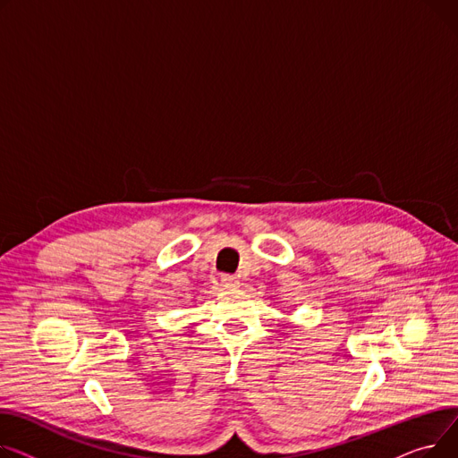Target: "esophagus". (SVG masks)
I'll use <instances>...</instances> for the list:
<instances>
[{
	"mask_svg": "<svg viewBox=\"0 0 458 458\" xmlns=\"http://www.w3.org/2000/svg\"><path fill=\"white\" fill-rule=\"evenodd\" d=\"M222 284L225 288H236L238 286V279L234 276H222Z\"/></svg>",
	"mask_w": 458,
	"mask_h": 458,
	"instance_id": "obj_1",
	"label": "esophagus"
}]
</instances>
